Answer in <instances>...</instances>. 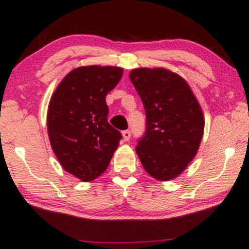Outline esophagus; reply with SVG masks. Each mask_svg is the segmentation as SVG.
<instances>
[{
  "label": "esophagus",
  "mask_w": 249,
  "mask_h": 249,
  "mask_svg": "<svg viewBox=\"0 0 249 249\" xmlns=\"http://www.w3.org/2000/svg\"><path fill=\"white\" fill-rule=\"evenodd\" d=\"M122 136H123V139H124L125 142H128L131 138V132L128 130H125L122 132Z\"/></svg>",
  "instance_id": "1"
}]
</instances>
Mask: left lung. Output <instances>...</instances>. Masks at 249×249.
Returning a JSON list of instances; mask_svg holds the SVG:
<instances>
[{"mask_svg": "<svg viewBox=\"0 0 249 249\" xmlns=\"http://www.w3.org/2000/svg\"><path fill=\"white\" fill-rule=\"evenodd\" d=\"M130 79L146 113V132L136 152L151 177L168 181L198 153L205 119L188 83L165 68H137Z\"/></svg>", "mask_w": 249, "mask_h": 249, "instance_id": "obj_1", "label": "left lung"}]
</instances>
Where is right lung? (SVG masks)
<instances>
[{
  "label": "right lung",
  "mask_w": 249,
  "mask_h": 249,
  "mask_svg": "<svg viewBox=\"0 0 249 249\" xmlns=\"http://www.w3.org/2000/svg\"><path fill=\"white\" fill-rule=\"evenodd\" d=\"M123 68L88 65L71 70L51 96L47 127L61 166L84 182L107 171L122 134L107 122L105 97Z\"/></svg>",
  "instance_id": "obj_1"
}]
</instances>
